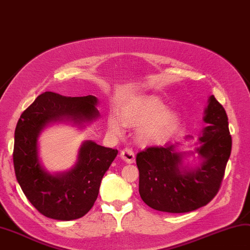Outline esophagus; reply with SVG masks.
Here are the masks:
<instances>
[{
	"label": "esophagus",
	"instance_id": "34e87169",
	"mask_svg": "<svg viewBox=\"0 0 250 250\" xmlns=\"http://www.w3.org/2000/svg\"><path fill=\"white\" fill-rule=\"evenodd\" d=\"M120 158L126 163H134L135 162V154L133 152V150L128 149V148H125L124 150H122Z\"/></svg>",
	"mask_w": 250,
	"mask_h": 250
}]
</instances>
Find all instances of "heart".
Returning a JSON list of instances; mask_svg holds the SVG:
<instances>
[{
	"mask_svg": "<svg viewBox=\"0 0 250 250\" xmlns=\"http://www.w3.org/2000/svg\"><path fill=\"white\" fill-rule=\"evenodd\" d=\"M180 123V114L168 109L161 99L144 95L127 99L107 117V128L115 136L124 134L125 127H136V141L141 147L166 144Z\"/></svg>",
	"mask_w": 250,
	"mask_h": 250,
	"instance_id": "heart-1",
	"label": "heart"
}]
</instances>
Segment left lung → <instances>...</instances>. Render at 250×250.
<instances>
[{"instance_id":"1","label":"left lung","mask_w":250,"mask_h":250,"mask_svg":"<svg viewBox=\"0 0 250 250\" xmlns=\"http://www.w3.org/2000/svg\"><path fill=\"white\" fill-rule=\"evenodd\" d=\"M228 115L214 96L205 109L206 126L198 138L199 164L189 167L185 160L194 152L181 151L182 143L150 147L136 157L139 169V194L150 208L184 213L206 206L219 191L232 150ZM192 139L187 135L186 141Z\"/></svg>"}]
</instances>
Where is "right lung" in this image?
Instances as JSON below:
<instances>
[{
  "mask_svg": "<svg viewBox=\"0 0 250 250\" xmlns=\"http://www.w3.org/2000/svg\"><path fill=\"white\" fill-rule=\"evenodd\" d=\"M93 96L64 97L44 92L22 112L15 129L14 168L30 204L46 218L70 221L82 218L97 200L102 177L117 150L86 140L76 163L65 172L51 173L39 157V137L45 127L68 123L83 129L100 117Z\"/></svg>",
  "mask_w": 250,
  "mask_h": 250,
  "instance_id": "add662e5",
  "label": "right lung"
}]
</instances>
